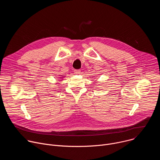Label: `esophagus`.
<instances>
[{
  "label": "esophagus",
  "mask_w": 160,
  "mask_h": 160,
  "mask_svg": "<svg viewBox=\"0 0 160 160\" xmlns=\"http://www.w3.org/2000/svg\"><path fill=\"white\" fill-rule=\"evenodd\" d=\"M74 73L75 74H80L81 73V70H75Z\"/></svg>",
  "instance_id": "esophagus-1"
}]
</instances>
